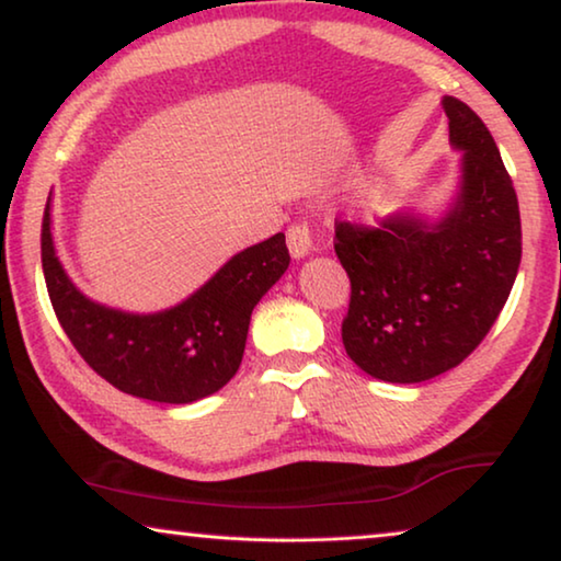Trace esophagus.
Instances as JSON below:
<instances>
[{"label":"esophagus","mask_w":561,"mask_h":561,"mask_svg":"<svg viewBox=\"0 0 561 561\" xmlns=\"http://www.w3.org/2000/svg\"><path fill=\"white\" fill-rule=\"evenodd\" d=\"M288 251L293 255V261H304V257L313 251V238H310L306 222H296V226L288 228Z\"/></svg>","instance_id":"esophagus-1"}]
</instances>
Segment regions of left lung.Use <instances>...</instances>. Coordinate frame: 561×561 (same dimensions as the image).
I'll return each mask as SVG.
<instances>
[{"mask_svg": "<svg viewBox=\"0 0 561 561\" xmlns=\"http://www.w3.org/2000/svg\"><path fill=\"white\" fill-rule=\"evenodd\" d=\"M459 183L431 218L401 210L381 228L339 222L335 255L351 278L348 358L389 383H421L484 341L522 261L519 203L494 137L461 100H442Z\"/></svg>", "mask_w": 561, "mask_h": 561, "instance_id": "obj_1", "label": "left lung"}]
</instances>
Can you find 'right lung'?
Here are the masks:
<instances>
[{
    "mask_svg": "<svg viewBox=\"0 0 561 561\" xmlns=\"http://www.w3.org/2000/svg\"><path fill=\"white\" fill-rule=\"evenodd\" d=\"M288 263L286 236L275 232L232 255L178 306L130 313L88 298L67 275L51 236V193L42 220V271L67 339L115 389L158 403L201 401L236 376L253 308Z\"/></svg>",
    "mask_w": 561,
    "mask_h": 561,
    "instance_id": "obj_1",
    "label": "right lung"
}]
</instances>
